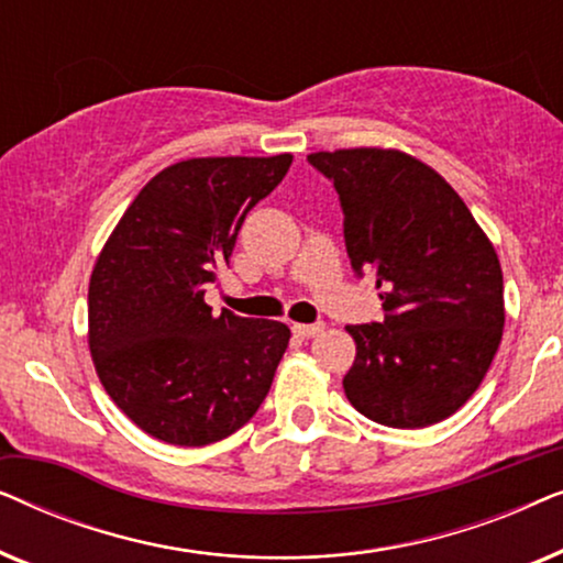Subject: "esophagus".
<instances>
[{
	"instance_id": "obj_1",
	"label": "esophagus",
	"mask_w": 563,
	"mask_h": 563,
	"mask_svg": "<svg viewBox=\"0 0 563 563\" xmlns=\"http://www.w3.org/2000/svg\"><path fill=\"white\" fill-rule=\"evenodd\" d=\"M322 322H318V325H302V322H295V325H291V330H295V335L297 338H314V335H320L322 333Z\"/></svg>"
}]
</instances>
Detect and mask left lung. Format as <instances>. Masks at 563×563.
Returning a JSON list of instances; mask_svg holds the SVG:
<instances>
[{
  "mask_svg": "<svg viewBox=\"0 0 563 563\" xmlns=\"http://www.w3.org/2000/svg\"><path fill=\"white\" fill-rule=\"evenodd\" d=\"M307 161L333 179L351 268L368 272L384 322L349 325V402L389 428H428L466 405L503 341V266L464 199L397 148H338Z\"/></svg>",
  "mask_w": 563,
  "mask_h": 563,
  "instance_id": "1",
  "label": "left lung"
}]
</instances>
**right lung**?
I'll use <instances>...</instances> for the list:
<instances>
[{
  "label": "right lung",
  "mask_w": 563,
  "mask_h": 563,
  "mask_svg": "<svg viewBox=\"0 0 563 563\" xmlns=\"http://www.w3.org/2000/svg\"><path fill=\"white\" fill-rule=\"evenodd\" d=\"M291 166L279 156L187 158L158 172L122 214L89 279V351L112 402L143 433L197 449L243 428L289 345L276 320L220 314L205 287L245 214Z\"/></svg>",
  "instance_id": "add662e5"
}]
</instances>
